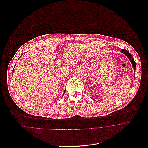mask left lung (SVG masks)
Segmentation results:
<instances>
[{"mask_svg": "<svg viewBox=\"0 0 148 148\" xmlns=\"http://www.w3.org/2000/svg\"><path fill=\"white\" fill-rule=\"evenodd\" d=\"M120 52H121V53L125 54V55L128 57V58L129 59V60L130 61V62H131V64H132V68H134V72H135V69H136V63H135V61H134V58H133L132 56L131 55V54L128 51H127V50H125V49H121V51H120ZM134 77H135V76H134Z\"/></svg>", "mask_w": 148, "mask_h": 148, "instance_id": "8db88e82", "label": "left lung"}]
</instances>
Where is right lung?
Instances as JSON below:
<instances>
[{
  "mask_svg": "<svg viewBox=\"0 0 148 148\" xmlns=\"http://www.w3.org/2000/svg\"><path fill=\"white\" fill-rule=\"evenodd\" d=\"M21 56H20V57H21ZM15 66H16V65H15ZM14 67H15V66H14ZM14 68H13V71H14ZM65 91H64V94H65ZM64 95H63V96H64Z\"/></svg>",
  "mask_w": 148,
  "mask_h": 148,
  "instance_id": "obj_1",
  "label": "right lung"
}]
</instances>
